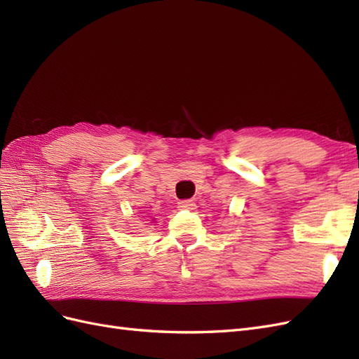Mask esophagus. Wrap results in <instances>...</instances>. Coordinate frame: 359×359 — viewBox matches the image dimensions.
Instances as JSON below:
<instances>
[{
    "mask_svg": "<svg viewBox=\"0 0 359 359\" xmlns=\"http://www.w3.org/2000/svg\"><path fill=\"white\" fill-rule=\"evenodd\" d=\"M178 208L180 210H186V211H193L196 210V203L191 201H180L178 202Z\"/></svg>",
    "mask_w": 359,
    "mask_h": 359,
    "instance_id": "34e87169",
    "label": "esophagus"
}]
</instances>
